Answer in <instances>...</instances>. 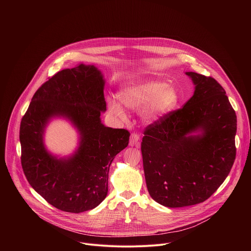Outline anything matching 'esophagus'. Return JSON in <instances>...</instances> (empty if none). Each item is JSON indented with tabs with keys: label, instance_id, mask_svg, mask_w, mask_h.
<instances>
[{
	"label": "esophagus",
	"instance_id": "obj_1",
	"mask_svg": "<svg viewBox=\"0 0 251 251\" xmlns=\"http://www.w3.org/2000/svg\"><path fill=\"white\" fill-rule=\"evenodd\" d=\"M129 145L131 147H139L140 146V136L136 133H132L130 136Z\"/></svg>",
	"mask_w": 251,
	"mask_h": 251
}]
</instances>
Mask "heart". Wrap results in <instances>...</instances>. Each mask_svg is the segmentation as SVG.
<instances>
[{"instance_id":"obj_1","label":"heart","mask_w":251,"mask_h":251,"mask_svg":"<svg viewBox=\"0 0 251 251\" xmlns=\"http://www.w3.org/2000/svg\"><path fill=\"white\" fill-rule=\"evenodd\" d=\"M118 98L126 108L143 112L146 119L157 120L172 112L180 101V93L174 85H167L163 81L147 80L133 83L123 87ZM108 109L119 119H125L126 113L119 102L108 100Z\"/></svg>"}]
</instances>
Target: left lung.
I'll return each mask as SVG.
<instances>
[{
  "instance_id": "8db88e82",
  "label": "left lung",
  "mask_w": 251,
  "mask_h": 251,
  "mask_svg": "<svg viewBox=\"0 0 251 251\" xmlns=\"http://www.w3.org/2000/svg\"><path fill=\"white\" fill-rule=\"evenodd\" d=\"M195 85L183 108L146 127L143 167L152 199L167 207L207 200L235 160L236 115L223 86L212 77L186 73Z\"/></svg>"
}]
</instances>
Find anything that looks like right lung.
Wrapping results in <instances>:
<instances>
[{
  "mask_svg": "<svg viewBox=\"0 0 251 251\" xmlns=\"http://www.w3.org/2000/svg\"><path fill=\"white\" fill-rule=\"evenodd\" d=\"M105 80L94 65L58 71L34 93L20 127L22 167L32 189L54 207L79 213L96 207L108 192L109 167L128 146L130 133L102 124ZM64 118L80 134L69 157L57 158L43 143L52 118Z\"/></svg>",
  "mask_w": 251,
  "mask_h": 251,
  "instance_id": "obj_1",
  "label": "right lung"
}]
</instances>
